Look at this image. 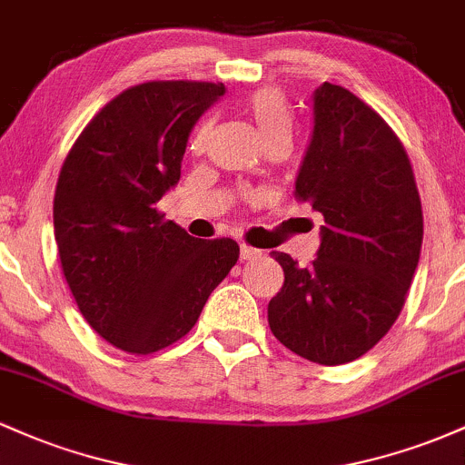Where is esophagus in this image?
I'll use <instances>...</instances> for the list:
<instances>
[{
  "label": "esophagus",
  "mask_w": 465,
  "mask_h": 465,
  "mask_svg": "<svg viewBox=\"0 0 465 465\" xmlns=\"http://www.w3.org/2000/svg\"><path fill=\"white\" fill-rule=\"evenodd\" d=\"M258 255H260L258 249L249 247V244H240V260H253L258 258Z\"/></svg>",
  "instance_id": "34e87169"
}]
</instances>
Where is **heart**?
Returning <instances> with one entry per match:
<instances>
[{
  "mask_svg": "<svg viewBox=\"0 0 465 465\" xmlns=\"http://www.w3.org/2000/svg\"><path fill=\"white\" fill-rule=\"evenodd\" d=\"M242 109L258 126L260 137L266 146L271 143H288L291 142L292 129H295V115L292 106L288 103L286 94L277 87H260L242 98ZM212 122L203 120L192 133V148L203 151L207 140H210Z\"/></svg>",
  "mask_w": 465,
  "mask_h": 465,
  "instance_id": "b5f03b06",
  "label": "heart"
}]
</instances>
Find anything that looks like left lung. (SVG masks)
<instances>
[{
    "label": "left lung",
    "instance_id": "left-lung-1",
    "mask_svg": "<svg viewBox=\"0 0 465 465\" xmlns=\"http://www.w3.org/2000/svg\"><path fill=\"white\" fill-rule=\"evenodd\" d=\"M295 194L323 216L322 247L306 269L273 251L284 286L269 302L271 332L302 359L343 365L389 332L407 300L424 236L413 168L370 104L323 83Z\"/></svg>",
    "mask_w": 465,
    "mask_h": 465
}]
</instances>
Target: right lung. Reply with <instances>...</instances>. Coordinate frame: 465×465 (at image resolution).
<instances>
[{"mask_svg":"<svg viewBox=\"0 0 465 465\" xmlns=\"http://www.w3.org/2000/svg\"><path fill=\"white\" fill-rule=\"evenodd\" d=\"M223 83L151 80L106 103L63 162L58 258L78 311L129 354L177 343L238 262L232 238H192L157 203L181 177L192 126Z\"/></svg>","mask_w":465,"mask_h":465,"instance_id":"add662e5","label":"right lung"}]
</instances>
